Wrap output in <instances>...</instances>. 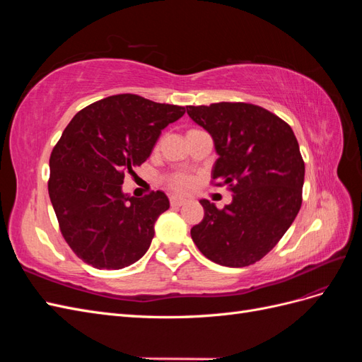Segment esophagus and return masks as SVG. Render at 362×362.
I'll return each mask as SVG.
<instances>
[{
  "label": "esophagus",
  "instance_id": "34e87169",
  "mask_svg": "<svg viewBox=\"0 0 362 362\" xmlns=\"http://www.w3.org/2000/svg\"><path fill=\"white\" fill-rule=\"evenodd\" d=\"M187 202L185 198H181V196H170V205L172 206H181Z\"/></svg>",
  "mask_w": 362,
  "mask_h": 362
}]
</instances>
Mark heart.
<instances>
[{
  "mask_svg": "<svg viewBox=\"0 0 362 362\" xmlns=\"http://www.w3.org/2000/svg\"><path fill=\"white\" fill-rule=\"evenodd\" d=\"M166 184L175 192H187L192 187L193 178H192V175H189L187 172L178 170V172H173L169 175V177L166 178Z\"/></svg>",
  "mask_w": 362,
  "mask_h": 362,
  "instance_id": "b5f03b06",
  "label": "heart"
}]
</instances>
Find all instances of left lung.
<instances>
[{"instance_id": "8db88e82", "label": "left lung", "mask_w": 362, "mask_h": 362, "mask_svg": "<svg viewBox=\"0 0 362 362\" xmlns=\"http://www.w3.org/2000/svg\"><path fill=\"white\" fill-rule=\"evenodd\" d=\"M187 115L211 134L218 158L211 178L228 185L233 202L202 199L192 238L216 264L246 267L276 246L302 205L305 163L291 127L259 105H189Z\"/></svg>"}]
</instances>
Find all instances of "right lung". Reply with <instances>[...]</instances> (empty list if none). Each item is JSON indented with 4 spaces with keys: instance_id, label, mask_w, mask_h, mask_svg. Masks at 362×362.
Instances as JSON below:
<instances>
[{
    "instance_id": "add662e5",
    "label": "right lung",
    "mask_w": 362,
    "mask_h": 362,
    "mask_svg": "<svg viewBox=\"0 0 362 362\" xmlns=\"http://www.w3.org/2000/svg\"><path fill=\"white\" fill-rule=\"evenodd\" d=\"M184 113L180 105L122 93L87 105L64 128L49 157L48 193L63 238L87 264L117 270L146 254L169 199L160 190L124 194V178Z\"/></svg>"
}]
</instances>
